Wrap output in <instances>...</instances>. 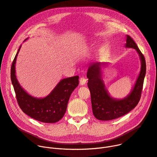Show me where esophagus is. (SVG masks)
I'll use <instances>...</instances> for the list:
<instances>
[{
  "label": "esophagus",
  "mask_w": 157,
  "mask_h": 157,
  "mask_svg": "<svg viewBox=\"0 0 157 157\" xmlns=\"http://www.w3.org/2000/svg\"><path fill=\"white\" fill-rule=\"evenodd\" d=\"M87 82V79L84 77H81L80 78V86H84Z\"/></svg>",
  "instance_id": "1"
}]
</instances>
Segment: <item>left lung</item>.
<instances>
[{
  "instance_id": "obj_1",
  "label": "left lung",
  "mask_w": 157,
  "mask_h": 157,
  "mask_svg": "<svg viewBox=\"0 0 157 157\" xmlns=\"http://www.w3.org/2000/svg\"><path fill=\"white\" fill-rule=\"evenodd\" d=\"M125 48L136 50L141 59V71L136 84L127 97L117 99L109 96L102 79L101 66L105 63L96 62L89 67L87 77V86L91 97L92 109L94 117L100 121H110L121 117L134 109L141 98L146 74V61L143 54L129 35H127Z\"/></svg>"
}]
</instances>
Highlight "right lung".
<instances>
[{"label": "right lung", "instance_id": "obj_1", "mask_svg": "<svg viewBox=\"0 0 157 157\" xmlns=\"http://www.w3.org/2000/svg\"><path fill=\"white\" fill-rule=\"evenodd\" d=\"M20 48L21 46L16 54L11 70V79L18 105L25 114L36 121L44 123L58 122L67 111L71 94L79 84V77L62 79L51 93L44 98L33 97L21 87L16 78L15 64Z\"/></svg>", "mask_w": 157, "mask_h": 157}]
</instances>
